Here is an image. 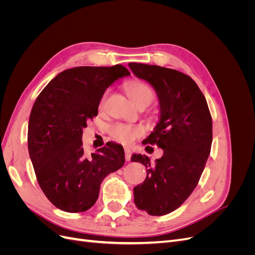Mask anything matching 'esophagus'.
I'll use <instances>...</instances> for the list:
<instances>
[{"mask_svg": "<svg viewBox=\"0 0 255 255\" xmlns=\"http://www.w3.org/2000/svg\"><path fill=\"white\" fill-rule=\"evenodd\" d=\"M125 152H126V159H127V161H129L130 160V156H132V151H130L128 148H126Z\"/></svg>", "mask_w": 255, "mask_h": 255, "instance_id": "esophagus-1", "label": "esophagus"}]
</instances>
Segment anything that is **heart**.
I'll use <instances>...</instances> for the list:
<instances>
[{"label":"heart","instance_id":"b5f03b06","mask_svg":"<svg viewBox=\"0 0 255 255\" xmlns=\"http://www.w3.org/2000/svg\"><path fill=\"white\" fill-rule=\"evenodd\" d=\"M126 89L130 101L135 105H138L140 103H146L149 105L154 98V94L151 87L141 81L129 82L127 85ZM104 100L105 98H103L102 100V104L104 103ZM111 134L116 140L127 144L132 142L136 137L140 136L142 134V129L138 127H132L118 123V125H115L111 128Z\"/></svg>","mask_w":255,"mask_h":255}]
</instances>
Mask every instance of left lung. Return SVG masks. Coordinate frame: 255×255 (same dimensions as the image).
<instances>
[{
    "mask_svg": "<svg viewBox=\"0 0 255 255\" xmlns=\"http://www.w3.org/2000/svg\"><path fill=\"white\" fill-rule=\"evenodd\" d=\"M128 67L158 98V122L142 143L156 144L164 152L154 163L146 155H132V161L146 170L145 180L134 187V202L138 210L163 216L184 203L204 170L213 140L211 113L190 76L154 65L129 63Z\"/></svg>",
    "mask_w": 255,
    "mask_h": 255,
    "instance_id": "1",
    "label": "left lung"
}]
</instances>
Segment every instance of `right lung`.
Returning a JSON list of instances; mask_svg holds the SVG:
<instances>
[{
  "label": "right lung",
  "mask_w": 255,
  "mask_h": 255,
  "mask_svg": "<svg viewBox=\"0 0 255 255\" xmlns=\"http://www.w3.org/2000/svg\"><path fill=\"white\" fill-rule=\"evenodd\" d=\"M128 75L121 65L67 69L36 99L28 121V153L40 188L59 210H89L104 177L125 165L122 145L107 142L88 156L82 135L98 115L105 90Z\"/></svg>",
  "instance_id": "right-lung-1"
}]
</instances>
